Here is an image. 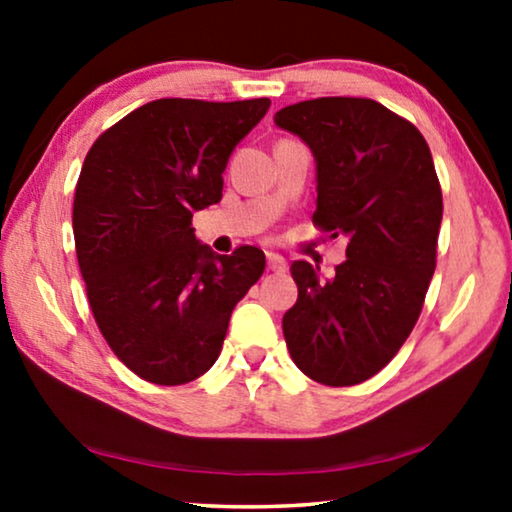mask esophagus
Wrapping results in <instances>:
<instances>
[{
  "label": "esophagus",
  "instance_id": "1",
  "mask_svg": "<svg viewBox=\"0 0 512 512\" xmlns=\"http://www.w3.org/2000/svg\"><path fill=\"white\" fill-rule=\"evenodd\" d=\"M265 258H268V268H270L272 272H284V270H286L284 256L275 254V251H268V254H265Z\"/></svg>",
  "mask_w": 512,
  "mask_h": 512
}]
</instances>
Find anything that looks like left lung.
I'll return each instance as SVG.
<instances>
[{
  "mask_svg": "<svg viewBox=\"0 0 512 512\" xmlns=\"http://www.w3.org/2000/svg\"><path fill=\"white\" fill-rule=\"evenodd\" d=\"M275 123L317 163L314 226L347 237L333 279L291 265L298 300L282 319L286 347L314 382L352 387L394 359L422 312L443 221L436 167L422 132L366 97L298 102Z\"/></svg>",
  "mask_w": 512,
  "mask_h": 512,
  "instance_id": "left-lung-1",
  "label": "left lung"
}]
</instances>
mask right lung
<instances>
[{
	"instance_id": "right-lung-1",
	"label": "right lung",
	"mask_w": 512,
	"mask_h": 512,
	"mask_svg": "<svg viewBox=\"0 0 512 512\" xmlns=\"http://www.w3.org/2000/svg\"><path fill=\"white\" fill-rule=\"evenodd\" d=\"M268 109V97L153 100L83 160L72 226L88 303L114 354L146 382L205 375L235 305L263 275L261 249L214 254L191 219L221 200L230 153Z\"/></svg>"
}]
</instances>
